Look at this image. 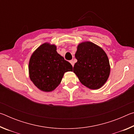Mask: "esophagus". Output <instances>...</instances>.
Segmentation results:
<instances>
[{
    "label": "esophagus",
    "instance_id": "34e87169",
    "mask_svg": "<svg viewBox=\"0 0 134 134\" xmlns=\"http://www.w3.org/2000/svg\"><path fill=\"white\" fill-rule=\"evenodd\" d=\"M70 63H71V64L72 65V66L73 67V66H74V61H73V60H70Z\"/></svg>",
    "mask_w": 134,
    "mask_h": 134
}]
</instances>
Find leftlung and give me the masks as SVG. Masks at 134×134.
Instances as JSON below:
<instances>
[{"instance_id":"1","label":"left lung","mask_w":134,"mask_h":134,"mask_svg":"<svg viewBox=\"0 0 134 134\" xmlns=\"http://www.w3.org/2000/svg\"><path fill=\"white\" fill-rule=\"evenodd\" d=\"M77 62L73 72L81 83L90 89H99L107 81L110 71L109 61L105 51L90 41L79 44L75 54Z\"/></svg>"}]
</instances>
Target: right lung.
Wrapping results in <instances>:
<instances>
[{"label": "right lung", "instance_id": "obj_1", "mask_svg": "<svg viewBox=\"0 0 134 134\" xmlns=\"http://www.w3.org/2000/svg\"><path fill=\"white\" fill-rule=\"evenodd\" d=\"M29 78L43 92L53 91L60 85L65 72L72 67L57 52L54 44L44 43L35 50L29 62Z\"/></svg>", "mask_w": 134, "mask_h": 134}]
</instances>
